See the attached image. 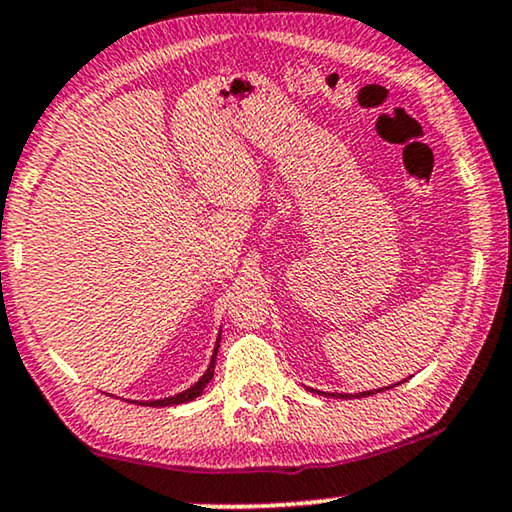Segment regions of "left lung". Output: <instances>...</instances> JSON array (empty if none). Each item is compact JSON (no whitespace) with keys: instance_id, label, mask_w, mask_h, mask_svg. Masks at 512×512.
<instances>
[{"instance_id":"1","label":"left lung","mask_w":512,"mask_h":512,"mask_svg":"<svg viewBox=\"0 0 512 512\" xmlns=\"http://www.w3.org/2000/svg\"><path fill=\"white\" fill-rule=\"evenodd\" d=\"M401 383H404V380H401ZM399 385V383H397ZM390 387H394V385H390ZM390 387H380V390H368V392H357V394H333V397H368V394H375V392H383V390H390ZM312 392H316V390H312ZM319 394H326V392H319Z\"/></svg>"}]
</instances>
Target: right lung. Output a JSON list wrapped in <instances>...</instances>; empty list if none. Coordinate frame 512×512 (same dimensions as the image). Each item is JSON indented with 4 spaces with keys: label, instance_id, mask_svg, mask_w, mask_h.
Masks as SVG:
<instances>
[{
    "label": "right lung",
    "instance_id": "obj_1",
    "mask_svg": "<svg viewBox=\"0 0 512 512\" xmlns=\"http://www.w3.org/2000/svg\"><path fill=\"white\" fill-rule=\"evenodd\" d=\"M219 340H222V331L217 335V342H215V349H212V359H210V366L208 371L198 378V383H193L189 390L179 392V394H172V397H165V399H151V401H137L141 406H174V404H186V401H193L196 397L203 394L205 387L212 380V375H215V361H217V352H219Z\"/></svg>",
    "mask_w": 512,
    "mask_h": 512
}]
</instances>
